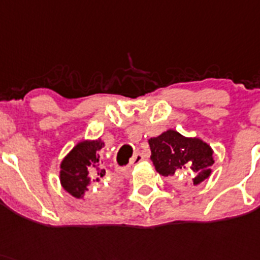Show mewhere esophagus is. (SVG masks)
<instances>
[{"label": "esophagus", "instance_id": "1", "mask_svg": "<svg viewBox=\"0 0 260 260\" xmlns=\"http://www.w3.org/2000/svg\"><path fill=\"white\" fill-rule=\"evenodd\" d=\"M144 160V156L141 153H136L134 156V158H132V161H131V167H132V165H135V164H137V162H141V161Z\"/></svg>", "mask_w": 260, "mask_h": 260}]
</instances>
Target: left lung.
Returning a JSON list of instances; mask_svg holds the SVG:
<instances>
[{
  "instance_id": "left-lung-1",
  "label": "left lung",
  "mask_w": 260,
  "mask_h": 260,
  "mask_svg": "<svg viewBox=\"0 0 260 260\" xmlns=\"http://www.w3.org/2000/svg\"><path fill=\"white\" fill-rule=\"evenodd\" d=\"M148 143L152 152L150 160L164 177L178 178V174L185 172L193 185L210 177L214 152L198 137H185L177 131L168 129Z\"/></svg>"
}]
</instances>
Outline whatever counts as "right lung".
<instances>
[{
  "instance_id": "obj_1",
  "label": "right lung",
  "mask_w": 260,
  "mask_h": 260,
  "mask_svg": "<svg viewBox=\"0 0 260 260\" xmlns=\"http://www.w3.org/2000/svg\"><path fill=\"white\" fill-rule=\"evenodd\" d=\"M104 143L83 140L60 162L59 180L63 189L75 198L99 196L106 190L107 173L100 161Z\"/></svg>"
}]
</instances>
